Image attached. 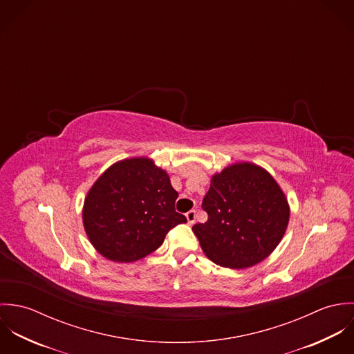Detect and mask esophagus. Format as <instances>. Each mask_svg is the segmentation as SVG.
Listing matches in <instances>:
<instances>
[{
	"label": "esophagus",
	"instance_id": "esophagus-1",
	"mask_svg": "<svg viewBox=\"0 0 354 354\" xmlns=\"http://www.w3.org/2000/svg\"><path fill=\"white\" fill-rule=\"evenodd\" d=\"M185 216H187V219H188V223H189V225H194V223H195V219H196V209L188 211V212L185 214Z\"/></svg>",
	"mask_w": 354,
	"mask_h": 354
}]
</instances>
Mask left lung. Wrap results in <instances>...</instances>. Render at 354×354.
Segmentation results:
<instances>
[{
    "mask_svg": "<svg viewBox=\"0 0 354 354\" xmlns=\"http://www.w3.org/2000/svg\"><path fill=\"white\" fill-rule=\"evenodd\" d=\"M202 207L208 219L192 230L205 256L227 268L264 260L282 240L290 214L277 181L252 163H236L212 176Z\"/></svg>",
    "mask_w": 354,
    "mask_h": 354,
    "instance_id": "left-lung-1",
    "label": "left lung"
}]
</instances>
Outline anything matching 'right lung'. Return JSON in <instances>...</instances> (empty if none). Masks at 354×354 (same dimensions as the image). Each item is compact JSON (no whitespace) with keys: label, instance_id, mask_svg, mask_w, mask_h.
I'll list each match as a JSON object with an SVG mask.
<instances>
[{"label":"right lung","instance_id":"1","mask_svg":"<svg viewBox=\"0 0 354 354\" xmlns=\"http://www.w3.org/2000/svg\"><path fill=\"white\" fill-rule=\"evenodd\" d=\"M177 191L167 173L147 158L110 166L90 189L83 208L94 248L113 261H135L158 250L167 232L187 222L176 211Z\"/></svg>","mask_w":354,"mask_h":354}]
</instances>
